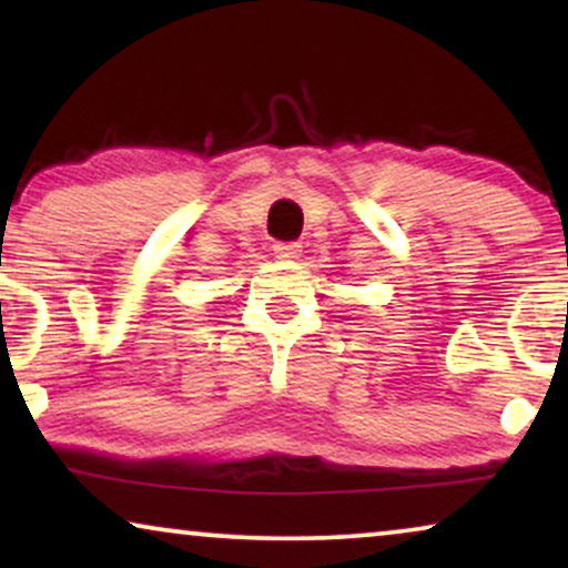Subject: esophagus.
<instances>
[{
  "label": "esophagus",
  "mask_w": 568,
  "mask_h": 568,
  "mask_svg": "<svg viewBox=\"0 0 568 568\" xmlns=\"http://www.w3.org/2000/svg\"><path fill=\"white\" fill-rule=\"evenodd\" d=\"M274 253H276V258L292 261V258H300L302 245L300 243H274Z\"/></svg>",
  "instance_id": "esophagus-1"
}]
</instances>
